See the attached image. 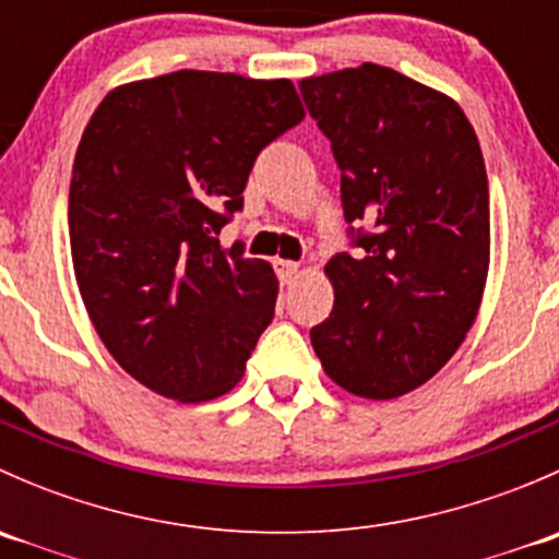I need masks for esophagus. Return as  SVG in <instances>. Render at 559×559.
Instances as JSON below:
<instances>
[{
    "mask_svg": "<svg viewBox=\"0 0 559 559\" xmlns=\"http://www.w3.org/2000/svg\"><path fill=\"white\" fill-rule=\"evenodd\" d=\"M273 267H275V273H278L281 284H292V281L297 278V273H300V264L289 262V259H275Z\"/></svg>",
    "mask_w": 559,
    "mask_h": 559,
    "instance_id": "obj_1",
    "label": "esophagus"
}]
</instances>
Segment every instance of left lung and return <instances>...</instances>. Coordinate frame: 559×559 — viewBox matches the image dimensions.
Segmentation results:
<instances>
[{"instance_id":"obj_1","label":"left lung","mask_w":559,"mask_h":559,"mask_svg":"<svg viewBox=\"0 0 559 559\" xmlns=\"http://www.w3.org/2000/svg\"><path fill=\"white\" fill-rule=\"evenodd\" d=\"M302 99L341 167L359 253H335L330 319L311 330L346 392L394 400L430 381L465 341L489 273V186L462 107L370 64L302 78Z\"/></svg>"}]
</instances>
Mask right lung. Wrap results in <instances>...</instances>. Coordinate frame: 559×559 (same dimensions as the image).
I'll list each match as a JSON object with an SVG mask.
<instances>
[{"label": "right lung", "instance_id": "right-lung-1", "mask_svg": "<svg viewBox=\"0 0 559 559\" xmlns=\"http://www.w3.org/2000/svg\"><path fill=\"white\" fill-rule=\"evenodd\" d=\"M302 116L286 78L205 70L123 83L94 110L72 165V267L99 341L151 392L205 403L243 379L278 278L216 235L259 151Z\"/></svg>", "mask_w": 559, "mask_h": 559}]
</instances>
